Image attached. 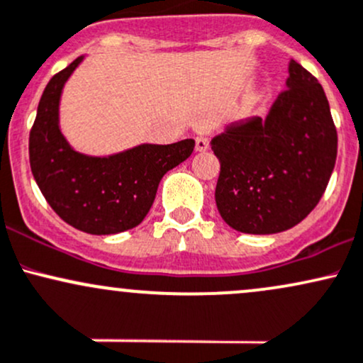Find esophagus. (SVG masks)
Returning a JSON list of instances; mask_svg holds the SVG:
<instances>
[{
  "instance_id": "esophagus-1",
  "label": "esophagus",
  "mask_w": 363,
  "mask_h": 363,
  "mask_svg": "<svg viewBox=\"0 0 363 363\" xmlns=\"http://www.w3.org/2000/svg\"><path fill=\"white\" fill-rule=\"evenodd\" d=\"M209 149V140L206 137H197L195 138V150L199 152H203V150Z\"/></svg>"
}]
</instances>
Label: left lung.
Segmentation results:
<instances>
[{
    "label": "left lung",
    "mask_w": 363,
    "mask_h": 363,
    "mask_svg": "<svg viewBox=\"0 0 363 363\" xmlns=\"http://www.w3.org/2000/svg\"><path fill=\"white\" fill-rule=\"evenodd\" d=\"M286 89L266 118L230 125L211 142L221 162L216 206L242 233L290 230L323 197L337 154V133L323 85L295 60Z\"/></svg>",
    "instance_id": "obj_1"
}]
</instances>
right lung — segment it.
Wrapping results in <instances>:
<instances>
[{
    "instance_id": "right-lung-1",
    "label": "right lung",
    "mask_w": 363,
    "mask_h": 363,
    "mask_svg": "<svg viewBox=\"0 0 363 363\" xmlns=\"http://www.w3.org/2000/svg\"><path fill=\"white\" fill-rule=\"evenodd\" d=\"M82 60L72 61L44 89L28 137V160L44 199L65 223L91 235H115L144 221L161 178L194 152L195 140L142 144L104 157L77 152L60 130V99Z\"/></svg>"
}]
</instances>
